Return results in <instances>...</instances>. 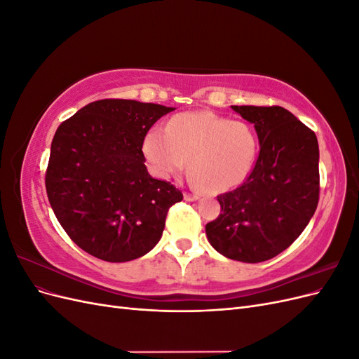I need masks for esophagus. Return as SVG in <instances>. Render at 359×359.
Instances as JSON below:
<instances>
[{"mask_svg": "<svg viewBox=\"0 0 359 359\" xmlns=\"http://www.w3.org/2000/svg\"><path fill=\"white\" fill-rule=\"evenodd\" d=\"M184 199L186 201H196V199H199V193H190V191H186L184 193Z\"/></svg>", "mask_w": 359, "mask_h": 359, "instance_id": "esophagus-1", "label": "esophagus"}]
</instances>
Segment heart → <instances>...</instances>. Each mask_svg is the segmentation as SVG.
Listing matches in <instances>:
<instances>
[{
  "label": "heart",
  "instance_id": "b5f03b06",
  "mask_svg": "<svg viewBox=\"0 0 359 359\" xmlns=\"http://www.w3.org/2000/svg\"><path fill=\"white\" fill-rule=\"evenodd\" d=\"M257 136L244 121H231L212 112H184L166 128L153 127L142 151L153 175L177 177L187 166L193 178L210 191L233 189L248 177L257 157Z\"/></svg>",
  "mask_w": 359,
  "mask_h": 359
}]
</instances>
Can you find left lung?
Listing matches in <instances>:
<instances>
[{"instance_id":"obj_1","label":"left lung","mask_w":359,"mask_h":359,"mask_svg":"<svg viewBox=\"0 0 359 359\" xmlns=\"http://www.w3.org/2000/svg\"><path fill=\"white\" fill-rule=\"evenodd\" d=\"M232 109L255 124L260 151L241 186L217 196L222 212L205 231L223 256L257 264L286 250L316 211L319 145L313 130L285 107Z\"/></svg>"}]
</instances>
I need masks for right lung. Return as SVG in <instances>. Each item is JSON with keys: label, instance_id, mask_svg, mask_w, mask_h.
Instances as JSON below:
<instances>
[{"label": "right lung", "instance_id": "1", "mask_svg": "<svg viewBox=\"0 0 359 359\" xmlns=\"http://www.w3.org/2000/svg\"><path fill=\"white\" fill-rule=\"evenodd\" d=\"M173 111L154 103L104 99L61 123L50 145L46 191L72 241L106 262H128L153 250L170 206L173 184L148 173L144 137Z\"/></svg>", "mask_w": 359, "mask_h": 359}]
</instances>
